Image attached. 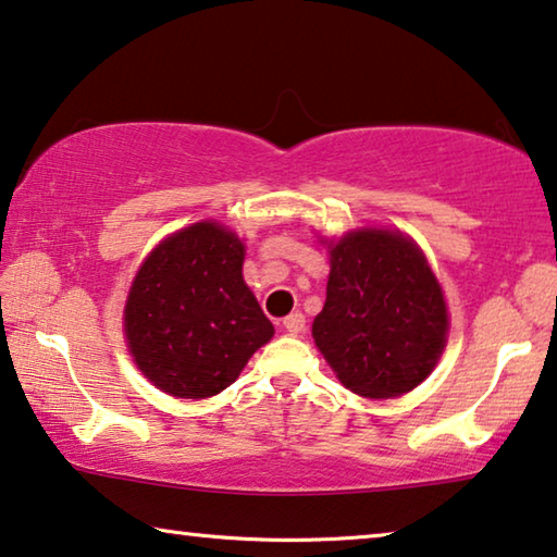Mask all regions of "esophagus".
<instances>
[{
  "mask_svg": "<svg viewBox=\"0 0 557 557\" xmlns=\"http://www.w3.org/2000/svg\"><path fill=\"white\" fill-rule=\"evenodd\" d=\"M282 326H285V332H289V334H302L305 332V314L302 312H293V314H287L285 320H282Z\"/></svg>",
  "mask_w": 557,
  "mask_h": 557,
  "instance_id": "34e87169",
  "label": "esophagus"
}]
</instances>
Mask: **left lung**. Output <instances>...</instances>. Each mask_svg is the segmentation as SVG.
<instances>
[{"label": "left lung", "instance_id": "1", "mask_svg": "<svg viewBox=\"0 0 557 557\" xmlns=\"http://www.w3.org/2000/svg\"><path fill=\"white\" fill-rule=\"evenodd\" d=\"M326 250L317 349L349 392L369 399L411 392L434 372L448 334L444 289L419 245L399 231L359 227Z\"/></svg>", "mask_w": 557, "mask_h": 557}]
</instances>
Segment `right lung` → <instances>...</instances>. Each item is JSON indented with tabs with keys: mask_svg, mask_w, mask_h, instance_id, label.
I'll use <instances>...</instances> for the list:
<instances>
[{
	"mask_svg": "<svg viewBox=\"0 0 557 557\" xmlns=\"http://www.w3.org/2000/svg\"><path fill=\"white\" fill-rule=\"evenodd\" d=\"M245 245L215 220L168 235L140 264L123 310L136 367L178 399L227 389L275 326L243 280Z\"/></svg>",
	"mask_w": 557,
	"mask_h": 557,
	"instance_id": "add662e5",
	"label": "right lung"
}]
</instances>
